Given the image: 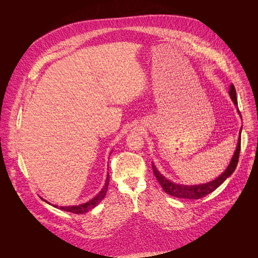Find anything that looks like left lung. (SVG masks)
Returning <instances> with one entry per match:
<instances>
[{"label": "left lung", "mask_w": 258, "mask_h": 258, "mask_svg": "<svg viewBox=\"0 0 258 258\" xmlns=\"http://www.w3.org/2000/svg\"><path fill=\"white\" fill-rule=\"evenodd\" d=\"M229 95L231 97V99L233 100L234 104L237 106L238 102H237V97H236V89L234 87V85L232 84L230 87V91H229ZM238 112L240 114V111L238 109ZM241 116V114H240ZM241 132H242V126L240 128V135H239V139H238V144L236 147V151L231 159L230 164L228 165V167L226 168V170L220 174L219 176H217L216 178H214L213 180L206 182V183H200V185H179V183H175L171 180H169L168 178H166L164 175H162L159 170L156 168V166L154 165V163L152 162V168H153V172L158 180V182L160 183V186L162 187V189L164 190V192H166L167 194L176 197V198H182V199H200L208 194H210L211 192H213L215 189H217L222 183L229 177L231 176V174L235 171L237 164H238V160H239V154H240V149H241Z\"/></svg>", "instance_id": "left-lung-1"}]
</instances>
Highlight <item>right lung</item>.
<instances>
[{
	"label": "right lung",
	"mask_w": 258,
	"mask_h": 258,
	"mask_svg": "<svg viewBox=\"0 0 258 258\" xmlns=\"http://www.w3.org/2000/svg\"><path fill=\"white\" fill-rule=\"evenodd\" d=\"M108 186H109V173H107L105 185H104V187L102 188V190H101L93 199H91L90 201H88V202H86V203H83V204H80V205H73V206H57V205H53V206L56 207V208H59V209H61V210L68 211V212H72V213H76V214H83V213H86V212L92 210L93 208H95V207L105 198L106 193H107ZM42 200H44V201L47 202L48 204H51V203H49L48 201H46L45 199H43V198H42Z\"/></svg>",
	"instance_id": "obj_1"
}]
</instances>
